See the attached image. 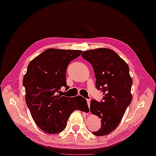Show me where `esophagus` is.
Masks as SVG:
<instances>
[{
    "label": "esophagus",
    "mask_w": 156,
    "mask_h": 156,
    "mask_svg": "<svg viewBox=\"0 0 156 156\" xmlns=\"http://www.w3.org/2000/svg\"><path fill=\"white\" fill-rule=\"evenodd\" d=\"M86 102H87L88 106L90 107V99H86Z\"/></svg>",
    "instance_id": "1"
}]
</instances>
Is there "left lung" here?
<instances>
[{"mask_svg": "<svg viewBox=\"0 0 156 156\" xmlns=\"http://www.w3.org/2000/svg\"><path fill=\"white\" fill-rule=\"evenodd\" d=\"M81 56L92 65L96 88L104 95L100 102L90 101L91 113L101 119V128L93 134L107 135L119 126L132 101L133 80L129 67L116 52L107 48L85 51Z\"/></svg>", "mask_w": 156, "mask_h": 156, "instance_id": "8db88e82", "label": "left lung"}]
</instances>
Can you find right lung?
<instances>
[{"label":"right lung","instance_id":"1","mask_svg":"<svg viewBox=\"0 0 156 156\" xmlns=\"http://www.w3.org/2000/svg\"><path fill=\"white\" fill-rule=\"evenodd\" d=\"M80 50L48 49L32 60L23 79L26 102L36 125L48 134H57L67 126L75 110H88L85 98L58 94L62 86L68 89L66 69L80 56Z\"/></svg>","mask_w":156,"mask_h":156}]
</instances>
